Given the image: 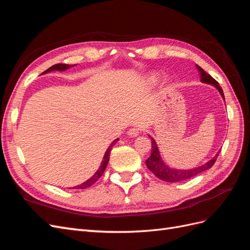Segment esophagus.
I'll use <instances>...</instances> for the list:
<instances>
[{"mask_svg":"<svg viewBox=\"0 0 250 250\" xmlns=\"http://www.w3.org/2000/svg\"><path fill=\"white\" fill-rule=\"evenodd\" d=\"M140 129L138 127H134V128H131V129H129L127 131V135L129 138H135V137H138V135L140 134Z\"/></svg>","mask_w":250,"mask_h":250,"instance_id":"esophagus-1","label":"esophagus"}]
</instances>
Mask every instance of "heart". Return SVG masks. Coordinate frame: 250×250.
Listing matches in <instances>:
<instances>
[{
  "instance_id": "1",
  "label": "heart",
  "mask_w": 250,
  "mask_h": 250,
  "mask_svg": "<svg viewBox=\"0 0 250 250\" xmlns=\"http://www.w3.org/2000/svg\"><path fill=\"white\" fill-rule=\"evenodd\" d=\"M151 77H152L153 79H156V76H155V75H152V76H151Z\"/></svg>"
}]
</instances>
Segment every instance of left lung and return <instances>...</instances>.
I'll return each mask as SVG.
<instances>
[{"mask_svg": "<svg viewBox=\"0 0 250 250\" xmlns=\"http://www.w3.org/2000/svg\"><path fill=\"white\" fill-rule=\"evenodd\" d=\"M196 67H197V70L200 75V81L203 83H207V84H210V85L215 86L219 90V93H220L221 97L224 99L223 90L220 87V85H219V83L213 77H211L210 75H208L207 72H204L203 69H201L198 64H196ZM149 138L151 139V146H152V149H151L150 156L146 161V166L156 177H158L164 181H167V183H177V181L190 179L196 175H198V174L208 170L209 168L213 167V165L215 164L217 157H218V154H219V152H220V150H219V152H217V154L213 158H211L210 161L199 166V167H195L193 169H188V170L174 169V168L169 167L168 165H166L164 163V161L161 157V154H160V150H158V147L156 145L154 139L152 137H150V135H149Z\"/></svg>", "mask_w": 250, "mask_h": 250, "instance_id": "8db88e82", "label": "left lung"}]
</instances>
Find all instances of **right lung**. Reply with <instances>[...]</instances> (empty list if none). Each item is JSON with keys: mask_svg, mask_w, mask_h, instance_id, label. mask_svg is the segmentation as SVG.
Listing matches in <instances>:
<instances>
[{"mask_svg": "<svg viewBox=\"0 0 250 250\" xmlns=\"http://www.w3.org/2000/svg\"><path fill=\"white\" fill-rule=\"evenodd\" d=\"M74 65H76V64H72V65H71V64L57 63V64H54V65H52L51 67H49V69H48L47 71H44L42 74L50 73V72H53V71H62V72H63V71H65V70H67V69H70V67H72V66H74ZM118 141H119V139L115 140V141H113V142L110 144V146L107 148L106 152H105V154H104V156H103V161H102V163H101V165H100L99 169L97 170V172L94 174V175H93L92 177H90L89 179H87L86 181H84V183H83V184H81V185H79V186H76V187H74L73 188H88V187H90V186H93V185L96 183V181L101 177V175L104 173L105 168H106V166H107V164H108V162H109L110 151H111L112 147L115 146V144H116Z\"/></svg>", "mask_w": 250, "mask_h": 250, "instance_id": "1", "label": "right lung"}]
</instances>
